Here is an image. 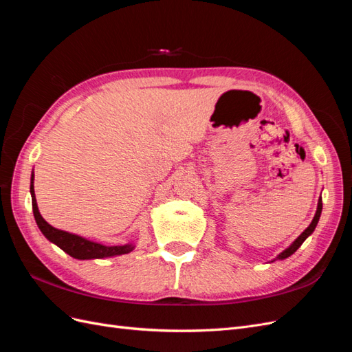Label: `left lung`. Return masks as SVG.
<instances>
[{
    "label": "left lung",
    "instance_id": "obj_1",
    "mask_svg": "<svg viewBox=\"0 0 352 352\" xmlns=\"http://www.w3.org/2000/svg\"><path fill=\"white\" fill-rule=\"evenodd\" d=\"M322 208H323V204H322V197H320V199H318V202H317V211H316V214H314V217H313V221L310 223V226H308V228L301 233V235L298 236L285 251H282L273 261L287 258V257H289V255H292L298 248L301 247L302 242L314 232V229H316V226H317V223H318V219H320V214H322Z\"/></svg>",
    "mask_w": 352,
    "mask_h": 352
}]
</instances>
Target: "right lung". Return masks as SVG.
I'll use <instances>...</instances> for the list:
<instances>
[{
	"label": "right lung",
	"mask_w": 352,
	"mask_h": 352,
	"mask_svg": "<svg viewBox=\"0 0 352 352\" xmlns=\"http://www.w3.org/2000/svg\"><path fill=\"white\" fill-rule=\"evenodd\" d=\"M34 179L35 175L32 172L30 176V195H32V208H34V216L36 220V225L39 230L44 233V236L56 243L58 248H61L65 252H67L70 257L78 258V260H92V258H107V257H116V255H123L129 254L133 251L135 245L133 243H126V245H102L98 242L89 241L83 236L74 235V233H69L66 230H60L52 228L50 223L44 220L41 216L38 210L36 198H35V189H34Z\"/></svg>",
	"instance_id": "right-lung-1"
}]
</instances>
